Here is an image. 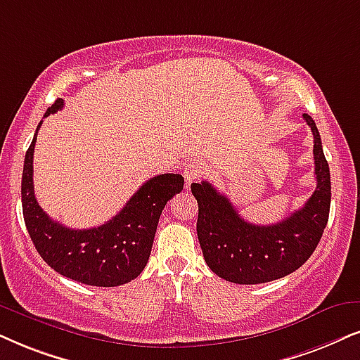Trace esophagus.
<instances>
[{"mask_svg":"<svg viewBox=\"0 0 360 360\" xmlns=\"http://www.w3.org/2000/svg\"><path fill=\"white\" fill-rule=\"evenodd\" d=\"M183 174H184V179H186V186H191L193 183H195V181H198L199 177H202L204 166L201 165V162L193 161V162H189V165L184 167Z\"/></svg>","mask_w":360,"mask_h":360,"instance_id":"1","label":"esophagus"}]
</instances>
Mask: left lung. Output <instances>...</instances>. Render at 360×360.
I'll return each mask as SVG.
<instances>
[{"label": "left lung", "instance_id": "8db88e82", "mask_svg": "<svg viewBox=\"0 0 360 360\" xmlns=\"http://www.w3.org/2000/svg\"><path fill=\"white\" fill-rule=\"evenodd\" d=\"M314 134L317 186L307 202L271 226H256L239 216L224 194L207 181L193 183L198 214V239L204 261L214 274L234 284H262L290 274L316 251L330 209V172L319 131L302 115Z\"/></svg>", "mask_w": 360, "mask_h": 360}]
</instances>
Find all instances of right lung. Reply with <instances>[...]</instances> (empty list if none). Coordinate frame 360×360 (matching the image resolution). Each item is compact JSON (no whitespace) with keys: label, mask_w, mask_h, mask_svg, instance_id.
<instances>
[{"label":"right lung","mask_w":360,"mask_h":360,"mask_svg":"<svg viewBox=\"0 0 360 360\" xmlns=\"http://www.w3.org/2000/svg\"><path fill=\"white\" fill-rule=\"evenodd\" d=\"M54 101L44 117L63 108ZM41 122L38 124L39 129ZM25 156L21 202L25 224L36 251L61 276L81 284L115 288L136 279L146 267L159 217L167 201L183 191L181 174H159L146 181L106 224L91 229H70L53 221L34 198L33 153L36 138Z\"/></svg>","instance_id":"right-lung-1"}]
</instances>
